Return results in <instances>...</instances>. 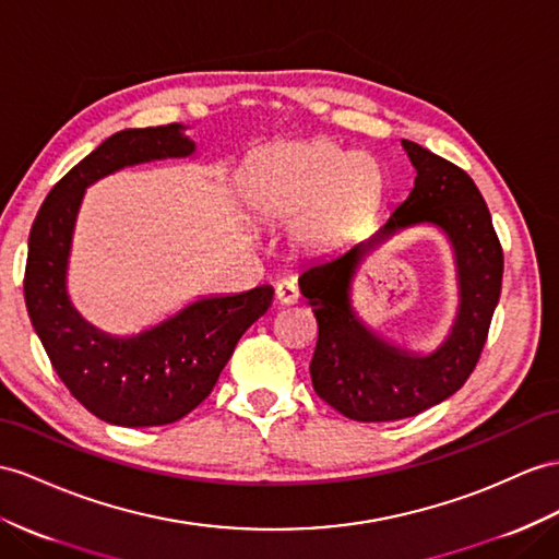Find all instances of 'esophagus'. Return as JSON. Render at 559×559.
<instances>
[{
    "instance_id": "1",
    "label": "esophagus",
    "mask_w": 559,
    "mask_h": 559,
    "mask_svg": "<svg viewBox=\"0 0 559 559\" xmlns=\"http://www.w3.org/2000/svg\"><path fill=\"white\" fill-rule=\"evenodd\" d=\"M299 299V290L293 281H281L276 285V302L283 307H290Z\"/></svg>"
}]
</instances>
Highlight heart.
Here are the masks:
<instances>
[{
	"label": "heart",
	"instance_id": "heart-1",
	"mask_svg": "<svg viewBox=\"0 0 559 559\" xmlns=\"http://www.w3.org/2000/svg\"><path fill=\"white\" fill-rule=\"evenodd\" d=\"M382 169L335 141L276 143L257 153L242 175L248 205L276 224L302 222L313 248L335 246L380 203Z\"/></svg>",
	"mask_w": 559,
	"mask_h": 559
}]
</instances>
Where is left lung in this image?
I'll list each match as a JSON object with an SVG mask.
<instances>
[{"label":"left lung","mask_w":559,"mask_h":559,"mask_svg":"<svg viewBox=\"0 0 559 559\" xmlns=\"http://www.w3.org/2000/svg\"><path fill=\"white\" fill-rule=\"evenodd\" d=\"M418 177L416 186L380 231L333 260L311 264L299 276L319 323L309 366L313 390L342 416L390 423L418 416L463 388L489 335L503 283V248L491 212L465 169L413 141H402ZM435 223L456 254L462 305L450 337L432 355L394 348L358 321L348 293L362 254L399 227Z\"/></svg>","instance_id":"left-lung-1"}]
</instances>
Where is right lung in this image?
Masks as SVG:
<instances>
[{
    "mask_svg": "<svg viewBox=\"0 0 559 559\" xmlns=\"http://www.w3.org/2000/svg\"><path fill=\"white\" fill-rule=\"evenodd\" d=\"M195 143L171 122L124 130L80 160L41 203L27 238L25 307L49 361L78 402L112 425L177 423L205 402L240 335L266 313L274 288L205 297L134 337L96 331L70 305L66 271L84 189L127 165L186 157Z\"/></svg>",
    "mask_w": 559,
    "mask_h": 559,
    "instance_id": "right-lung-1",
    "label": "right lung"
}]
</instances>
